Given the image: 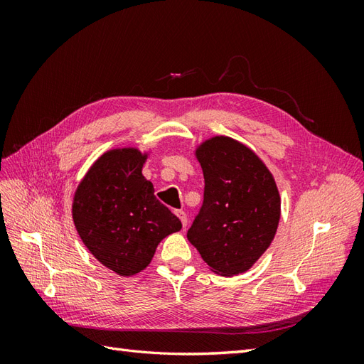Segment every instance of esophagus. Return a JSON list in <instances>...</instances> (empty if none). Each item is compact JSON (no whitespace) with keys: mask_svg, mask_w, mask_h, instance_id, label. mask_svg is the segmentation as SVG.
<instances>
[{"mask_svg":"<svg viewBox=\"0 0 364 364\" xmlns=\"http://www.w3.org/2000/svg\"><path fill=\"white\" fill-rule=\"evenodd\" d=\"M176 215H178V217L181 218V222H182V226L185 228V226H186V222H188V220H186V214H185L183 211H176Z\"/></svg>","mask_w":364,"mask_h":364,"instance_id":"1","label":"esophagus"}]
</instances>
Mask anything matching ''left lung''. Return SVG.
I'll use <instances>...</instances> for the list:
<instances>
[{"mask_svg":"<svg viewBox=\"0 0 364 364\" xmlns=\"http://www.w3.org/2000/svg\"><path fill=\"white\" fill-rule=\"evenodd\" d=\"M196 158L203 170L205 193L186 237L214 273H245L277 234L281 218L277 182L255 151L229 136L205 139Z\"/></svg>","mask_w":364,"mask_h":364,"instance_id":"8db88e82","label":"left lung"}]
</instances>
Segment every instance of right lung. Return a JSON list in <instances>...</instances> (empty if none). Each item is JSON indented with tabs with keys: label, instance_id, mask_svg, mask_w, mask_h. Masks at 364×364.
<instances>
[{
	"label": "right lung",
	"instance_id": "obj_1",
	"mask_svg": "<svg viewBox=\"0 0 364 364\" xmlns=\"http://www.w3.org/2000/svg\"><path fill=\"white\" fill-rule=\"evenodd\" d=\"M149 153L135 147L105 151L80 181L73 220L94 258L119 277L144 270L161 241L182 229L142 176Z\"/></svg>",
	"mask_w": 364,
	"mask_h": 364
}]
</instances>
